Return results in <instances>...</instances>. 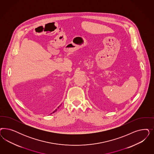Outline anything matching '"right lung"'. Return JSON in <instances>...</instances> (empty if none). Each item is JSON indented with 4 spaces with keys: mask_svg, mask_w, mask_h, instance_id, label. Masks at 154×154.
<instances>
[{
    "mask_svg": "<svg viewBox=\"0 0 154 154\" xmlns=\"http://www.w3.org/2000/svg\"><path fill=\"white\" fill-rule=\"evenodd\" d=\"M61 104L60 105V106H58V108H60V105H61ZM57 109H55V110H54V112H53V113H54V112H56V111H57Z\"/></svg>",
    "mask_w": 154,
    "mask_h": 154,
    "instance_id": "1",
    "label": "right lung"
}]
</instances>
